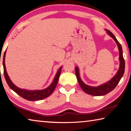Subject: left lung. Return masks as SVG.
<instances>
[{"instance_id": "obj_1", "label": "left lung", "mask_w": 131, "mask_h": 131, "mask_svg": "<svg viewBox=\"0 0 131 131\" xmlns=\"http://www.w3.org/2000/svg\"><path fill=\"white\" fill-rule=\"evenodd\" d=\"M106 31L107 33L115 40V42H116L118 46V48L119 56V60L120 64L119 70H118L116 74L110 81L104 83V84H102L99 86H91L86 85L81 80L80 76V72H79V68L78 67H75V75L77 80H78V82L79 84H80L81 88L85 93L93 96H103L106 95L107 93L112 91L116 87L118 83H119L120 80H121L123 76L124 71H125V60H124V59L123 57V49H122L121 44L119 43V42L116 39V38L115 37V36L113 35V34L111 31L107 29H106Z\"/></svg>"}]
</instances>
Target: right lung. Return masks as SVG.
<instances>
[{
	"label": "right lung",
	"mask_w": 131,
	"mask_h": 131,
	"mask_svg": "<svg viewBox=\"0 0 131 131\" xmlns=\"http://www.w3.org/2000/svg\"><path fill=\"white\" fill-rule=\"evenodd\" d=\"M6 50L4 53L3 56V66L4 69V75H5V80L7 82L8 86L12 89L13 91H14L17 94L20 95L21 97H23L25 99L29 100V101H37V100H42L43 99H45L47 97L50 96L51 93L54 91V89L56 87L57 84L59 81V79L62 67L60 68V69L58 70L56 75L51 84L47 88L43 90H36V91H28V90L22 89L17 87L16 85L13 84V83L12 82L10 79L8 77V74L6 71V68L5 66V56H6Z\"/></svg>",
	"instance_id": "add662e5"
}]
</instances>
